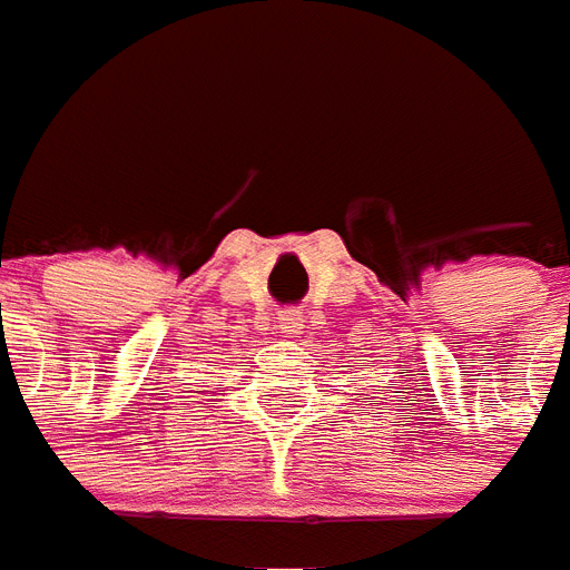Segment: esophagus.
<instances>
[{
	"instance_id": "1",
	"label": "esophagus",
	"mask_w": 570,
	"mask_h": 570,
	"mask_svg": "<svg viewBox=\"0 0 570 570\" xmlns=\"http://www.w3.org/2000/svg\"><path fill=\"white\" fill-rule=\"evenodd\" d=\"M279 331L282 333H301L303 331V312L301 309H285L279 315Z\"/></svg>"
}]
</instances>
